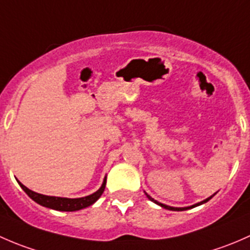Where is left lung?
Returning <instances> with one entry per match:
<instances>
[{
    "label": "left lung",
    "instance_id": "8db88e82",
    "mask_svg": "<svg viewBox=\"0 0 250 250\" xmlns=\"http://www.w3.org/2000/svg\"><path fill=\"white\" fill-rule=\"evenodd\" d=\"M146 197H148V199L150 200V201L155 202L156 205L161 206V207H163V208H166V209H171V210H185V209H189V208H194V207H196V206H200V205H202V203H206V202H207V201H209V200L212 199L213 196H214V195H213V196L208 197V199L203 200V201L199 202V203H196V205H192V206H190V207H184V208H176V207H171V206H167V205H164V203H160V202H158V201H156V200H154L153 197H150V196H149L148 194H146Z\"/></svg>",
    "mask_w": 250,
    "mask_h": 250
}]
</instances>
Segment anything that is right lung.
<instances>
[{
  "instance_id": "1",
  "label": "right lung",
  "mask_w": 250,
  "mask_h": 250,
  "mask_svg": "<svg viewBox=\"0 0 250 250\" xmlns=\"http://www.w3.org/2000/svg\"><path fill=\"white\" fill-rule=\"evenodd\" d=\"M106 182H107V177H104L101 188H100L96 192L89 195V196L79 197V199H66V197L47 196V195L38 194V192H35L32 191V190L27 189L24 184H21V183L18 181L19 185L21 187V189L29 195L33 201L37 202L38 205L43 206V207L51 208V209H55V210H62V212H74V210L83 209V208H86L89 207V206H91L92 203L96 202L97 200L101 197V195L104 194V188H106Z\"/></svg>"
}]
</instances>
